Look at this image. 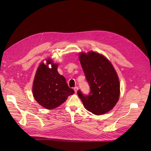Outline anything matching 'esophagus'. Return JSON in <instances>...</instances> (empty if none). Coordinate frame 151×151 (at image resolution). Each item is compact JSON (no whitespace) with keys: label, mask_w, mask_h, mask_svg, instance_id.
Masks as SVG:
<instances>
[{"label":"esophagus","mask_w":151,"mask_h":151,"mask_svg":"<svg viewBox=\"0 0 151 151\" xmlns=\"http://www.w3.org/2000/svg\"><path fill=\"white\" fill-rule=\"evenodd\" d=\"M78 87H75L74 88V91H75V93H76L77 92V91H78Z\"/></svg>","instance_id":"1"}]
</instances>
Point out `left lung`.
Returning <instances> with one entry per match:
<instances>
[{"label":"left lung","mask_w":151,"mask_h":151,"mask_svg":"<svg viewBox=\"0 0 151 151\" xmlns=\"http://www.w3.org/2000/svg\"><path fill=\"white\" fill-rule=\"evenodd\" d=\"M80 60L91 92L78 91L85 108L96 115L112 109L119 99L120 84L116 71L104 55L93 51L81 52Z\"/></svg>","instance_id":"1"}]
</instances>
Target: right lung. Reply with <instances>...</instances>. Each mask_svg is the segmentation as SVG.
Wrapping results in <instances>:
<instances>
[{"label": "right lung", "mask_w": 151, "mask_h": 151, "mask_svg": "<svg viewBox=\"0 0 151 151\" xmlns=\"http://www.w3.org/2000/svg\"><path fill=\"white\" fill-rule=\"evenodd\" d=\"M50 64L51 68L48 67ZM58 65L51 59L46 60V64L41 63L37 70L33 83L35 100L47 109L58 107L69 96L75 93L67 85L65 77L58 73Z\"/></svg>", "instance_id": "obj_1"}]
</instances>
